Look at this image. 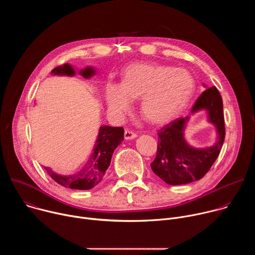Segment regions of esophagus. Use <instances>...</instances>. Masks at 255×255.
<instances>
[{
  "instance_id": "esophagus-1",
  "label": "esophagus",
  "mask_w": 255,
  "mask_h": 255,
  "mask_svg": "<svg viewBox=\"0 0 255 255\" xmlns=\"http://www.w3.org/2000/svg\"><path fill=\"white\" fill-rule=\"evenodd\" d=\"M136 137H137L136 133H134V132H132V131H130V130H125V132H124V138H125L126 140H131V139H134V138H136Z\"/></svg>"
}]
</instances>
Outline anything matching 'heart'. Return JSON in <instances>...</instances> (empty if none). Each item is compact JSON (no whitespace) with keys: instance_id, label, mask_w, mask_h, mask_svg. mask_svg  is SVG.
<instances>
[{"instance_id":"heart-1","label":"heart","mask_w":255,"mask_h":255,"mask_svg":"<svg viewBox=\"0 0 255 255\" xmlns=\"http://www.w3.org/2000/svg\"><path fill=\"white\" fill-rule=\"evenodd\" d=\"M195 91V81L186 69L151 63L129 65L119 85L108 84L105 99L109 111L116 116L128 112L132 100L140 99L142 117L162 124L184 110Z\"/></svg>"}]
</instances>
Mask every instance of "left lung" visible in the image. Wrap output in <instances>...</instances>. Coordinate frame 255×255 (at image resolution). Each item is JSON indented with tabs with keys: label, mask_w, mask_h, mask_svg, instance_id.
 <instances>
[{
	"label": "left lung",
	"mask_w": 255,
	"mask_h": 255,
	"mask_svg": "<svg viewBox=\"0 0 255 255\" xmlns=\"http://www.w3.org/2000/svg\"><path fill=\"white\" fill-rule=\"evenodd\" d=\"M206 87V86H205ZM205 110L208 121L216 128L217 141L210 147L195 148L187 142L185 129L190 117L178 118L162 127L157 135L156 157L150 164L164 183L177 186L201 179L219 155L225 139L223 102L217 88L207 89L192 108V114Z\"/></svg>",
	"instance_id": "1"
}]
</instances>
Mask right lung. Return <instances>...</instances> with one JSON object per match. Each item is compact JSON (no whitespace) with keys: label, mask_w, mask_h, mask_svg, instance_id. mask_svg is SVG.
Masks as SVG:
<instances>
[{"label":"right lung","mask_w":255,"mask_h":255,"mask_svg":"<svg viewBox=\"0 0 255 255\" xmlns=\"http://www.w3.org/2000/svg\"><path fill=\"white\" fill-rule=\"evenodd\" d=\"M51 74L54 76L74 77L76 75V70L70 64L64 63L63 65L52 69ZM79 74L85 79H90L96 74V70L94 67L88 66L81 69ZM123 140L124 129L122 127L101 126L93 149V154L83 168L70 175L57 174L48 167H45V169L54 181L64 188L81 191L91 190L103 179L106 170L110 166L114 150Z\"/></svg>","instance_id":"add662e5"}]
</instances>
